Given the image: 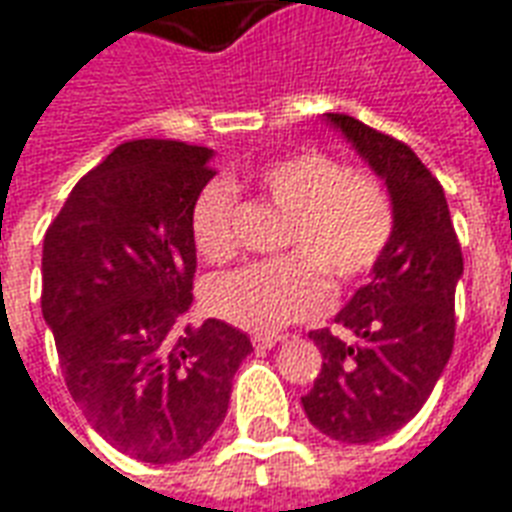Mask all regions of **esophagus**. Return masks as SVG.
Masks as SVG:
<instances>
[{"label":"esophagus","mask_w":512,"mask_h":512,"mask_svg":"<svg viewBox=\"0 0 512 512\" xmlns=\"http://www.w3.org/2000/svg\"><path fill=\"white\" fill-rule=\"evenodd\" d=\"M279 342H282V336H274V333H255V336H252L255 350H271V347H276Z\"/></svg>","instance_id":"esophagus-1"}]
</instances>
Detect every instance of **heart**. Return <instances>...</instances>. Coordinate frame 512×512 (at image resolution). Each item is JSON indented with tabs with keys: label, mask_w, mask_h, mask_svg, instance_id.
Returning <instances> with one entry per match:
<instances>
[{
	"label": "heart",
	"mask_w": 512,
	"mask_h": 512,
	"mask_svg": "<svg viewBox=\"0 0 512 512\" xmlns=\"http://www.w3.org/2000/svg\"><path fill=\"white\" fill-rule=\"evenodd\" d=\"M263 198L285 214L274 263L214 276L206 306L244 331L268 333L309 320L331 301V282L352 285L380 263L393 236L388 192L366 173L344 170L320 151H298L257 173ZM238 195L230 181H208L192 206V241L208 263L238 252Z\"/></svg>",
	"instance_id": "heart-1"
}]
</instances>
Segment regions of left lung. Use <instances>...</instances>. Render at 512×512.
Here are the masks:
<instances>
[{"label": "left lung", "mask_w": 512, "mask_h": 512, "mask_svg": "<svg viewBox=\"0 0 512 512\" xmlns=\"http://www.w3.org/2000/svg\"><path fill=\"white\" fill-rule=\"evenodd\" d=\"M385 181L393 236L372 279L355 290L331 328L309 333L323 369L301 404L325 437L369 445L412 420L434 391L456 339V282L464 257L448 200L418 154L369 124L325 113Z\"/></svg>", "instance_id": "obj_1"}]
</instances>
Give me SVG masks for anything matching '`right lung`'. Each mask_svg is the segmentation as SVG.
<instances>
[{"label": "right lung", "instance_id": "right-lung-1", "mask_svg": "<svg viewBox=\"0 0 512 512\" xmlns=\"http://www.w3.org/2000/svg\"><path fill=\"white\" fill-rule=\"evenodd\" d=\"M214 151L130 140L89 170L43 241V317L67 391L113 448L195 456L225 420L252 342L222 320L181 325L198 268L192 206Z\"/></svg>", "mask_w": 512, "mask_h": 512}]
</instances>
